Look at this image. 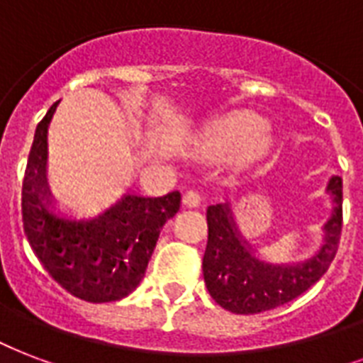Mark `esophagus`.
Here are the masks:
<instances>
[{
  "instance_id": "1",
  "label": "esophagus",
  "mask_w": 363,
  "mask_h": 363,
  "mask_svg": "<svg viewBox=\"0 0 363 363\" xmlns=\"http://www.w3.org/2000/svg\"><path fill=\"white\" fill-rule=\"evenodd\" d=\"M201 203H203V195H201L197 189H189V191L184 195L185 206H199Z\"/></svg>"
}]
</instances>
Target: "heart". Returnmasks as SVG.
Instances as JSON below:
<instances>
[{"label": "heart", "mask_w": 363, "mask_h": 363, "mask_svg": "<svg viewBox=\"0 0 363 363\" xmlns=\"http://www.w3.org/2000/svg\"><path fill=\"white\" fill-rule=\"evenodd\" d=\"M268 143V124L255 113L230 114L212 122L201 138V147L208 155L258 152Z\"/></svg>", "instance_id": "b5f03b06"}]
</instances>
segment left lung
Listing matches in <instances>:
<instances>
[{"instance_id": "left-lung-1", "label": "left lung", "mask_w": 363, "mask_h": 363, "mask_svg": "<svg viewBox=\"0 0 363 363\" xmlns=\"http://www.w3.org/2000/svg\"><path fill=\"white\" fill-rule=\"evenodd\" d=\"M335 214L327 222V241L312 260L298 266H269L256 260L239 241L228 204L206 211L208 241L203 256V275L214 301L233 314H258L287 304L312 287L325 274L339 250L342 233V178L329 182Z\"/></svg>"}]
</instances>
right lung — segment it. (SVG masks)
<instances>
[{
	"label": "right lung",
	"instance_id": "add662e5",
	"mask_svg": "<svg viewBox=\"0 0 363 363\" xmlns=\"http://www.w3.org/2000/svg\"><path fill=\"white\" fill-rule=\"evenodd\" d=\"M38 122L21 189L23 230L38 260L70 295L88 302L120 301L140 285L166 220L182 206L179 191L164 197L122 199L97 220L76 223L49 214L40 197L45 126Z\"/></svg>",
	"mask_w": 363,
	"mask_h": 363
}]
</instances>
